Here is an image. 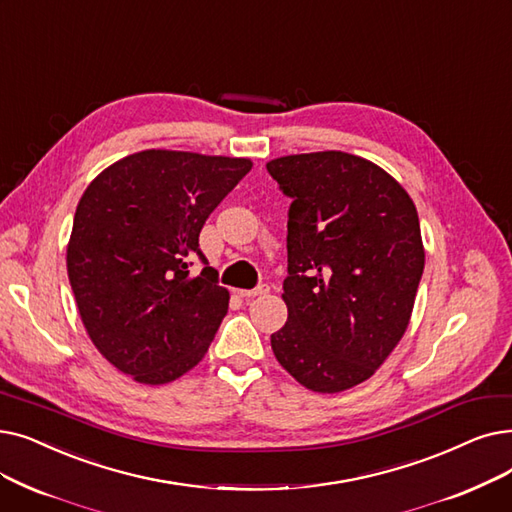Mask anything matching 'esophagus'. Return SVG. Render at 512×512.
<instances>
[{
	"instance_id": "1",
	"label": "esophagus",
	"mask_w": 512,
	"mask_h": 512,
	"mask_svg": "<svg viewBox=\"0 0 512 512\" xmlns=\"http://www.w3.org/2000/svg\"><path fill=\"white\" fill-rule=\"evenodd\" d=\"M268 293H270V286L268 284H259V286L253 288V291H238V295L242 299H255V297H263V295H268Z\"/></svg>"
}]
</instances>
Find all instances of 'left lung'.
Wrapping results in <instances>:
<instances>
[{
    "label": "left lung",
    "mask_w": 512,
    "mask_h": 512,
    "mask_svg": "<svg viewBox=\"0 0 512 512\" xmlns=\"http://www.w3.org/2000/svg\"><path fill=\"white\" fill-rule=\"evenodd\" d=\"M288 209L280 366L318 393L364 383L408 328L425 270L418 213L393 177L341 150L268 163Z\"/></svg>",
    "instance_id": "left-lung-1"
}]
</instances>
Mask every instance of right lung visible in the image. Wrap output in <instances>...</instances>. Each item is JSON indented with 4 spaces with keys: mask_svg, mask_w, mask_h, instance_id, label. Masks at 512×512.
Instances as JSON below:
<instances>
[{
    "mask_svg": "<svg viewBox=\"0 0 512 512\" xmlns=\"http://www.w3.org/2000/svg\"><path fill=\"white\" fill-rule=\"evenodd\" d=\"M251 167L249 159L142 150L83 192L66 270L87 335L133 381L171 383L205 358L230 293L198 234ZM196 256L206 268L192 277Z\"/></svg>",
    "mask_w": 512,
    "mask_h": 512,
    "instance_id": "obj_1",
    "label": "right lung"
}]
</instances>
